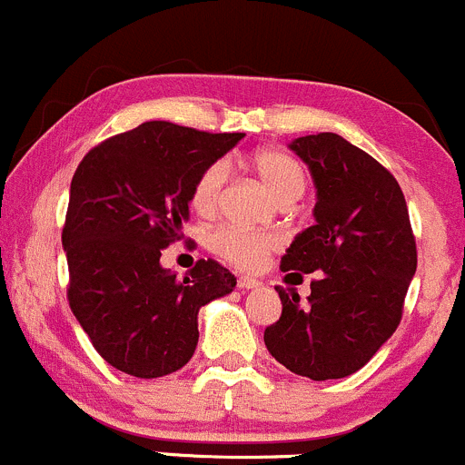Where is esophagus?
<instances>
[{"label":"esophagus","mask_w":465,"mask_h":465,"mask_svg":"<svg viewBox=\"0 0 465 465\" xmlns=\"http://www.w3.org/2000/svg\"><path fill=\"white\" fill-rule=\"evenodd\" d=\"M260 280L257 278H252V275H242V278L237 280V287L239 289H255V287H260Z\"/></svg>","instance_id":"34e87169"}]
</instances>
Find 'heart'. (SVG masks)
<instances>
[{
	"label": "heart",
	"mask_w": 465,
	"mask_h": 465,
	"mask_svg": "<svg viewBox=\"0 0 465 465\" xmlns=\"http://www.w3.org/2000/svg\"><path fill=\"white\" fill-rule=\"evenodd\" d=\"M248 167L257 178L269 187L271 194L280 203H292L305 190V167L282 149H260L248 158ZM228 167L226 163L205 164L194 178L190 190V205L199 217H214L222 208L223 190H226ZM208 246L214 255L223 257L242 269H257L271 251L280 246V239L271 232L248 231L239 226H219L208 239Z\"/></svg>",
	"instance_id": "b5f03b06"
}]
</instances>
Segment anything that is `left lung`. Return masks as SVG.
Returning <instances> with one entry per match:
<instances>
[{"instance_id":"8db88e82","label":"left lung","mask_w":465,"mask_h":465,"mask_svg":"<svg viewBox=\"0 0 465 465\" xmlns=\"http://www.w3.org/2000/svg\"><path fill=\"white\" fill-rule=\"evenodd\" d=\"M292 149L314 178L316 223L293 239L280 269L316 278L307 302L275 287L282 314L264 343L302 378H348L400 325L416 237L398 181L373 155L334 133L298 137Z\"/></svg>"}]
</instances>
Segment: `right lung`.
<instances>
[{
	"mask_svg": "<svg viewBox=\"0 0 465 465\" xmlns=\"http://www.w3.org/2000/svg\"><path fill=\"white\" fill-rule=\"evenodd\" d=\"M242 137L144 122L78 163L63 226L67 301L94 351L122 373L151 380L183 369L199 343V310L237 284L214 260L181 280L160 255L183 239L194 178Z\"/></svg>",
	"mask_w": 465,
	"mask_h": 465,
	"instance_id": "1",
	"label": "right lung"
}]
</instances>
